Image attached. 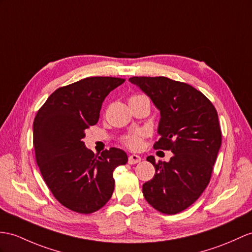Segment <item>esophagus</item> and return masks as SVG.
I'll return each mask as SVG.
<instances>
[{"mask_svg": "<svg viewBox=\"0 0 252 252\" xmlns=\"http://www.w3.org/2000/svg\"><path fill=\"white\" fill-rule=\"evenodd\" d=\"M140 161H141V157L136 154H132L129 156V158H128V162H129L130 164H136Z\"/></svg>", "mask_w": 252, "mask_h": 252, "instance_id": "obj_1", "label": "esophagus"}]
</instances>
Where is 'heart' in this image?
<instances>
[{
	"mask_svg": "<svg viewBox=\"0 0 252 252\" xmlns=\"http://www.w3.org/2000/svg\"><path fill=\"white\" fill-rule=\"evenodd\" d=\"M142 137H143V131L142 130H137L130 134H128L124 138V143L129 146L130 149H139L142 144Z\"/></svg>",
	"mask_w": 252,
	"mask_h": 252,
	"instance_id": "1",
	"label": "heart"
}]
</instances>
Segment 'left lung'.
<instances>
[{
    "label": "left lung",
    "mask_w": 252,
    "mask_h": 252,
    "mask_svg": "<svg viewBox=\"0 0 252 252\" xmlns=\"http://www.w3.org/2000/svg\"><path fill=\"white\" fill-rule=\"evenodd\" d=\"M129 82L151 98L160 112L155 149L170 150V160L153 163L156 173L143 184L145 200L163 214L191 205L208 185L221 145L218 114L213 103L191 85L165 77H132Z\"/></svg>",
    "instance_id": "obj_1"
}]
</instances>
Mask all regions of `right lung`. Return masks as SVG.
I'll return each mask as SVG.
<instances>
[{
  "instance_id": "right-lung-1",
  "label": "right lung",
  "mask_w": 252,
  "mask_h": 252,
  "mask_svg": "<svg viewBox=\"0 0 252 252\" xmlns=\"http://www.w3.org/2000/svg\"><path fill=\"white\" fill-rule=\"evenodd\" d=\"M124 82L82 79L54 91L35 116L33 142L41 175L54 198L73 212L91 214L105 205L114 190V169L128 160L123 150L112 147L98 156L83 142L105 98Z\"/></svg>"
}]
</instances>
